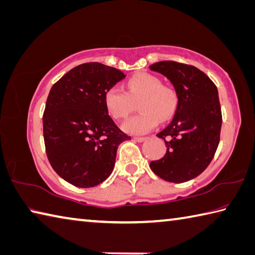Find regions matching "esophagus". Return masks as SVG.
I'll return each instance as SVG.
<instances>
[{"mask_svg":"<svg viewBox=\"0 0 255 255\" xmlns=\"http://www.w3.org/2000/svg\"><path fill=\"white\" fill-rule=\"evenodd\" d=\"M133 140H136L138 142H142L146 140V137H133Z\"/></svg>","mask_w":255,"mask_h":255,"instance_id":"esophagus-1","label":"esophagus"}]
</instances>
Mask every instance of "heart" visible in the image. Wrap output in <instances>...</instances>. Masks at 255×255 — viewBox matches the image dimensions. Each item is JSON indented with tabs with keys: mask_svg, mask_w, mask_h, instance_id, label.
<instances>
[{
	"mask_svg": "<svg viewBox=\"0 0 255 255\" xmlns=\"http://www.w3.org/2000/svg\"><path fill=\"white\" fill-rule=\"evenodd\" d=\"M138 104L139 113L129 118L123 129L131 135H143L157 127L159 120L166 122L174 115L178 97L174 88L163 85L158 77L139 73L127 82V92L119 87L109 88L105 94V106L117 120L127 118Z\"/></svg>",
	"mask_w": 255,
	"mask_h": 255,
	"instance_id": "b5f03b06",
	"label": "heart"
}]
</instances>
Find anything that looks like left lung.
<instances>
[{
  "mask_svg": "<svg viewBox=\"0 0 255 255\" xmlns=\"http://www.w3.org/2000/svg\"><path fill=\"white\" fill-rule=\"evenodd\" d=\"M167 77L177 92L174 118L157 133L167 150L150 168L167 182L183 183L204 172L220 142L222 112L215 83L196 67L176 61L149 66Z\"/></svg>",
  "mask_w": 255,
  "mask_h": 255,
  "instance_id": "obj_1",
  "label": "left lung"
}]
</instances>
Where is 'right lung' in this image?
Returning a JSON list of instances; mask_svg holds the SVG:
<instances>
[{"label":"right lung","mask_w":255,"mask_h":255,"mask_svg":"<svg viewBox=\"0 0 255 255\" xmlns=\"http://www.w3.org/2000/svg\"><path fill=\"white\" fill-rule=\"evenodd\" d=\"M125 77L103 63H82L49 92L43 113L45 151L55 173L77 187H94L107 179L119 143L130 139L105 106L106 92Z\"/></svg>","instance_id":"add662e5"}]
</instances>
